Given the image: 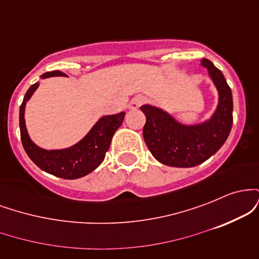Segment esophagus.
Wrapping results in <instances>:
<instances>
[{"label":"esophagus","mask_w":259,"mask_h":259,"mask_svg":"<svg viewBox=\"0 0 259 259\" xmlns=\"http://www.w3.org/2000/svg\"><path fill=\"white\" fill-rule=\"evenodd\" d=\"M145 102V97L144 96H136L134 97V99L130 101L129 103V108L130 109H138L140 106L142 105V103Z\"/></svg>","instance_id":"1"}]
</instances>
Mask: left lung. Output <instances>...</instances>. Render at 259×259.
Returning <instances> with one entry per match:
<instances>
[{"mask_svg": "<svg viewBox=\"0 0 259 259\" xmlns=\"http://www.w3.org/2000/svg\"><path fill=\"white\" fill-rule=\"evenodd\" d=\"M201 65L218 91V105L206 120L184 124L159 107H140L146 115L144 140L152 156L169 167L190 168L212 157L227 141L233 126V95L227 80L209 59H201Z\"/></svg>", "mask_w": 259, "mask_h": 259, "instance_id": "8db88e82", "label": "left lung"}]
</instances>
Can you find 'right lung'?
<instances>
[{"label":"right lung","instance_id":"add662e5","mask_svg":"<svg viewBox=\"0 0 259 259\" xmlns=\"http://www.w3.org/2000/svg\"><path fill=\"white\" fill-rule=\"evenodd\" d=\"M64 75V73L53 70V72L44 73L40 78L47 79L51 76ZM38 85L40 82L37 81L29 88L19 108L20 139L26 154L38 168L55 177L73 180L90 174L105 159L113 135L123 123L125 112L101 117L84 138L72 146L58 148V150H46L37 146L32 141L25 124L26 102L31 99Z\"/></svg>","mask_w":259,"mask_h":259}]
</instances>
